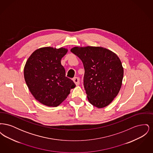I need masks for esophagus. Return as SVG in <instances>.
Instances as JSON below:
<instances>
[{"label": "esophagus", "instance_id": "obj_1", "mask_svg": "<svg viewBox=\"0 0 153 153\" xmlns=\"http://www.w3.org/2000/svg\"><path fill=\"white\" fill-rule=\"evenodd\" d=\"M73 81L76 85H79L80 84V80L78 77H74L73 79Z\"/></svg>", "mask_w": 153, "mask_h": 153}]
</instances>
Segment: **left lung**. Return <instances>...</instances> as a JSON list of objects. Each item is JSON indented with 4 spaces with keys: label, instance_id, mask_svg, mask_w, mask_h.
Instances as JSON below:
<instances>
[{
    "label": "left lung",
    "instance_id": "1",
    "mask_svg": "<svg viewBox=\"0 0 153 153\" xmlns=\"http://www.w3.org/2000/svg\"><path fill=\"white\" fill-rule=\"evenodd\" d=\"M71 51L82 61L84 85L89 102L97 108L108 105L122 87L124 70L113 51L100 46H76Z\"/></svg>",
    "mask_w": 153,
    "mask_h": 153
}]
</instances>
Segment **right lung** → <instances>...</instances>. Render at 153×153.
I'll return each instance as SVG.
<instances>
[{"label":"right lung","mask_w":153,"mask_h":153,"mask_svg":"<svg viewBox=\"0 0 153 153\" xmlns=\"http://www.w3.org/2000/svg\"><path fill=\"white\" fill-rule=\"evenodd\" d=\"M68 49L44 47L34 51L24 67V77L31 94L37 101L48 107H57L76 87L65 76L61 60Z\"/></svg>","instance_id":"right-lung-1"}]
</instances>
